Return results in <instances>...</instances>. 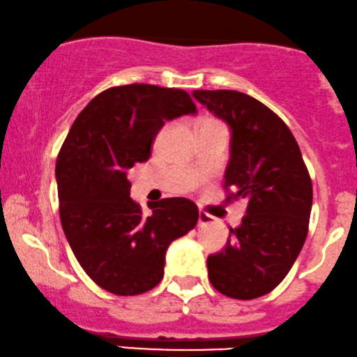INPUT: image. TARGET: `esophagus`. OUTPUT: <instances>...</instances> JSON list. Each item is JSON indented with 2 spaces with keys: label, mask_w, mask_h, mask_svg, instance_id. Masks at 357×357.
Masks as SVG:
<instances>
[{
  "label": "esophagus",
  "mask_w": 357,
  "mask_h": 357,
  "mask_svg": "<svg viewBox=\"0 0 357 357\" xmlns=\"http://www.w3.org/2000/svg\"><path fill=\"white\" fill-rule=\"evenodd\" d=\"M211 222H212L211 215H207V213H204V212L199 213V225H200V227H202V225L211 224Z\"/></svg>",
  "instance_id": "1"
}]
</instances>
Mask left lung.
Segmentation results:
<instances>
[{
  "label": "left lung",
  "mask_w": 357,
  "mask_h": 357,
  "mask_svg": "<svg viewBox=\"0 0 357 357\" xmlns=\"http://www.w3.org/2000/svg\"><path fill=\"white\" fill-rule=\"evenodd\" d=\"M197 102L230 128L225 187L245 199L241 225L208 255L212 286L232 299L269 294L291 271L307 237L312 183L299 145L271 108L236 90H195Z\"/></svg>",
  "instance_id": "left-lung-1"
}]
</instances>
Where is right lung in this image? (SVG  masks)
<instances>
[{"instance_id": "right-lung-1", "label": "right lung", "mask_w": 357, "mask_h": 357, "mask_svg": "<svg viewBox=\"0 0 357 357\" xmlns=\"http://www.w3.org/2000/svg\"><path fill=\"white\" fill-rule=\"evenodd\" d=\"M190 95L155 85L113 86L96 95L71 125L58 153L60 219L75 257L105 291L138 296L160 282L167 249L199 220L183 197L150 204L130 199L127 172L146 162L165 121L194 115Z\"/></svg>"}]
</instances>
